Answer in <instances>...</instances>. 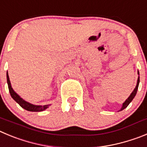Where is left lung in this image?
I'll return each mask as SVG.
<instances>
[{
  "label": "left lung",
  "instance_id": "left-lung-1",
  "mask_svg": "<svg viewBox=\"0 0 147 147\" xmlns=\"http://www.w3.org/2000/svg\"><path fill=\"white\" fill-rule=\"evenodd\" d=\"M138 75H139V72L138 71ZM139 82H140V77L138 76V80H137V84H136V88H134V90L133 91V92H132L131 94H130V95H129V96H128V98L126 100H125L124 102L122 103V106H121V109L119 111H122V110H124L125 108H126L128 106V105H129V103L131 102L132 100L134 99L135 96L136 95V93H137V91H138V85H139Z\"/></svg>",
  "mask_w": 147,
  "mask_h": 147
}]
</instances>
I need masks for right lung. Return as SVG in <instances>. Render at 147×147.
Wrapping results in <instances>:
<instances>
[{
  "label": "right lung",
  "mask_w": 147,
  "mask_h": 147,
  "mask_svg": "<svg viewBox=\"0 0 147 147\" xmlns=\"http://www.w3.org/2000/svg\"><path fill=\"white\" fill-rule=\"evenodd\" d=\"M6 78H7L8 87H9V93L11 94V96L13 98V100H14V101L17 102L22 108L26 109V111L32 112L43 111L47 109V108H49V106L51 105V104H50V105H36L26 101V100H23L19 94H18L16 93V92H14V90L12 88L11 85V82H10V80H9V75H8V72H6Z\"/></svg>",
  "instance_id": "obj_1"
}]
</instances>
